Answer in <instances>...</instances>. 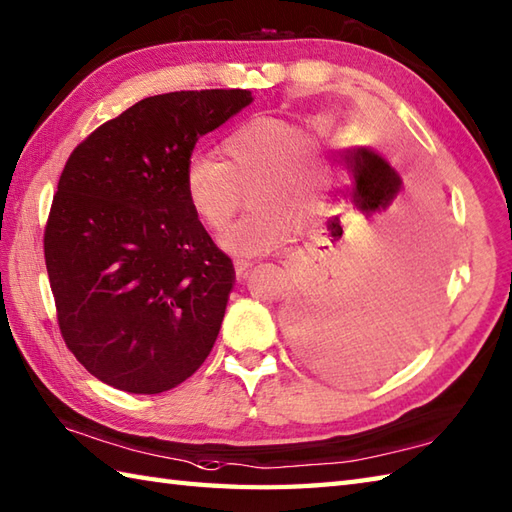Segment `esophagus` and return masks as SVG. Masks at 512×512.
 <instances>
[{
  "label": "esophagus",
  "instance_id": "34e87169",
  "mask_svg": "<svg viewBox=\"0 0 512 512\" xmlns=\"http://www.w3.org/2000/svg\"><path fill=\"white\" fill-rule=\"evenodd\" d=\"M233 266H235V275L242 279L248 273V268L253 266V262H250V259H235Z\"/></svg>",
  "mask_w": 512,
  "mask_h": 512
}]
</instances>
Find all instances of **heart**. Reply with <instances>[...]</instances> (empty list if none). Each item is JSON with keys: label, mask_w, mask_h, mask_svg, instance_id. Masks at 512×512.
Here are the masks:
<instances>
[{"label": "heart", "mask_w": 512, "mask_h": 512, "mask_svg": "<svg viewBox=\"0 0 512 512\" xmlns=\"http://www.w3.org/2000/svg\"><path fill=\"white\" fill-rule=\"evenodd\" d=\"M220 154L222 160L191 154L182 169V191L195 220L211 231L231 220L242 206V191H248L253 209L220 235L228 253H270L292 224L303 228L323 215L330 165L306 127L255 118L222 140Z\"/></svg>", "instance_id": "obj_1"}]
</instances>
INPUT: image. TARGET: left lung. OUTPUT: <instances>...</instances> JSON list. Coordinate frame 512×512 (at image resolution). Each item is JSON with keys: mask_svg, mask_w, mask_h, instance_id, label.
Segmentation results:
<instances>
[{"mask_svg": "<svg viewBox=\"0 0 512 512\" xmlns=\"http://www.w3.org/2000/svg\"><path fill=\"white\" fill-rule=\"evenodd\" d=\"M343 162L354 184L345 209L328 222V242L321 248L325 275L312 277L292 301L288 321L295 347L312 367L369 383L416 354L431 332L440 299L442 202L422 195L416 213L387 244V255L374 264L358 262L343 228L350 235L352 213H385L402 180L372 149H347Z\"/></svg>", "mask_w": 512, "mask_h": 512, "instance_id": "8db88e82", "label": "left lung"}]
</instances>
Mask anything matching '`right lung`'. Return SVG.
I'll list each match as a JSON object with an SVG mask.
<instances>
[{
  "instance_id": "obj_1",
  "label": "right lung",
  "mask_w": 512,
  "mask_h": 512,
  "mask_svg": "<svg viewBox=\"0 0 512 512\" xmlns=\"http://www.w3.org/2000/svg\"><path fill=\"white\" fill-rule=\"evenodd\" d=\"M250 103L248 90L149 96L65 162L43 255L63 341L103 383L160 394L213 350L235 268L184 200L182 169Z\"/></svg>"
}]
</instances>
